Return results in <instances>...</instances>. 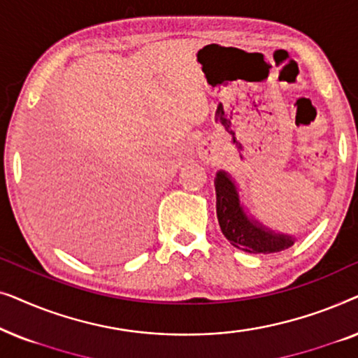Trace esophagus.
<instances>
[{
    "mask_svg": "<svg viewBox=\"0 0 358 358\" xmlns=\"http://www.w3.org/2000/svg\"><path fill=\"white\" fill-rule=\"evenodd\" d=\"M199 156L205 163H210L213 159V150L208 145H200L199 146Z\"/></svg>",
    "mask_w": 358,
    "mask_h": 358,
    "instance_id": "esophagus-1",
    "label": "esophagus"
}]
</instances>
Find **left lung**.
<instances>
[{"label":"left lung","instance_id":"obj_1","mask_svg":"<svg viewBox=\"0 0 358 358\" xmlns=\"http://www.w3.org/2000/svg\"><path fill=\"white\" fill-rule=\"evenodd\" d=\"M241 189L231 174L220 169L215 176L217 217L224 238L234 248L251 254H271L293 246L295 236L266 227L244 207Z\"/></svg>","mask_w":358,"mask_h":358}]
</instances>
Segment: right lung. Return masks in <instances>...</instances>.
<instances>
[{
  "mask_svg": "<svg viewBox=\"0 0 358 358\" xmlns=\"http://www.w3.org/2000/svg\"><path fill=\"white\" fill-rule=\"evenodd\" d=\"M53 223L63 234L83 246L106 251L125 244L130 236L141 238L145 213L125 190L124 180L96 179V187H92L90 197L66 202V208L53 217Z\"/></svg>",
  "mask_w": 358,
  "mask_h": 358,
  "instance_id": "1",
  "label": "right lung"
}]
</instances>
